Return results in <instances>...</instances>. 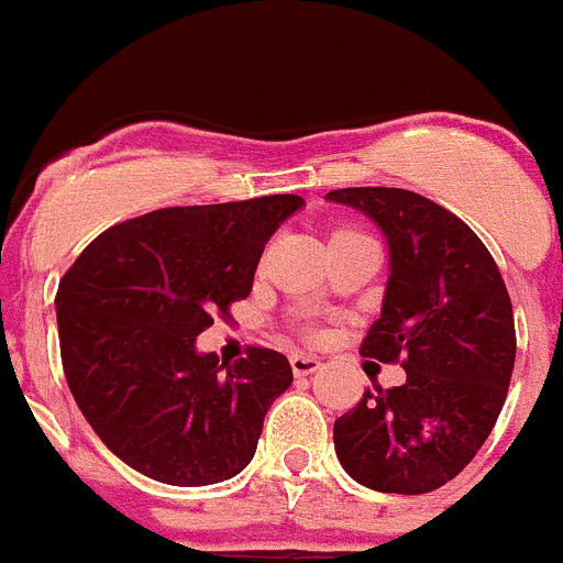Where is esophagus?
<instances>
[{"label": "esophagus", "mask_w": 563, "mask_h": 563, "mask_svg": "<svg viewBox=\"0 0 563 563\" xmlns=\"http://www.w3.org/2000/svg\"><path fill=\"white\" fill-rule=\"evenodd\" d=\"M319 368H321V360L313 357V354H305V352L291 354V371L297 376H308Z\"/></svg>", "instance_id": "obj_1"}]
</instances>
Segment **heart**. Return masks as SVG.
<instances>
[{"label": "heart", "mask_w": 563, "mask_h": 563, "mask_svg": "<svg viewBox=\"0 0 563 563\" xmlns=\"http://www.w3.org/2000/svg\"><path fill=\"white\" fill-rule=\"evenodd\" d=\"M352 233H357V231H335V233H332V239H335V236H352Z\"/></svg>", "instance_id": "1"}]
</instances>
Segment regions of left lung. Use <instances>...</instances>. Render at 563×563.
Listing matches in <instances>:
<instances>
[{
	"mask_svg": "<svg viewBox=\"0 0 563 563\" xmlns=\"http://www.w3.org/2000/svg\"><path fill=\"white\" fill-rule=\"evenodd\" d=\"M327 198L387 236L385 305L360 354L407 371L404 385L368 387L335 420V454L376 493H432L471 465L504 409L517 352L509 291L482 239L434 200L393 187Z\"/></svg>",
	"mask_w": 563,
	"mask_h": 563,
	"instance_id": "1",
	"label": "left lung"
}]
</instances>
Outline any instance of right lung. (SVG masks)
<instances>
[{
	"label": "right lung",
	"mask_w": 563,
	"mask_h": 563,
	"mask_svg": "<svg viewBox=\"0 0 563 563\" xmlns=\"http://www.w3.org/2000/svg\"><path fill=\"white\" fill-rule=\"evenodd\" d=\"M299 206V195H264L151 211L107 228L63 275L65 379L92 432L136 473L203 487L250 465L291 365L266 346L220 365L195 338L247 297L266 242Z\"/></svg>",
	"instance_id": "obj_1"
}]
</instances>
